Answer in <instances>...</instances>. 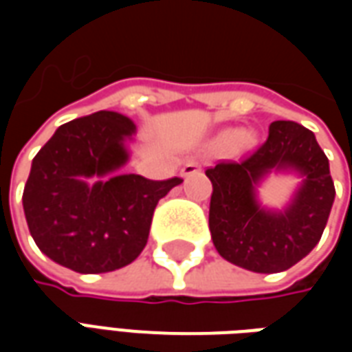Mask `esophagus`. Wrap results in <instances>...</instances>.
I'll return each instance as SVG.
<instances>
[{"label":"esophagus","instance_id":"obj_1","mask_svg":"<svg viewBox=\"0 0 352 352\" xmlns=\"http://www.w3.org/2000/svg\"><path fill=\"white\" fill-rule=\"evenodd\" d=\"M199 171H201V168H199L198 162H186L183 166V169H181L183 177H192L196 175V173H199Z\"/></svg>","mask_w":352,"mask_h":352}]
</instances>
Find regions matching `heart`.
<instances>
[{
  "instance_id": "1",
  "label": "heart",
  "mask_w": 352,
  "mask_h": 352,
  "mask_svg": "<svg viewBox=\"0 0 352 352\" xmlns=\"http://www.w3.org/2000/svg\"><path fill=\"white\" fill-rule=\"evenodd\" d=\"M236 139H237V145H243L245 143L241 135L237 138L236 130H230V131H224V133H222V141H224V143H228V145L230 143H236Z\"/></svg>"
}]
</instances>
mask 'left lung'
Wrapping results in <instances>:
<instances>
[{
    "label": "left lung",
    "instance_id": "1",
    "mask_svg": "<svg viewBox=\"0 0 352 352\" xmlns=\"http://www.w3.org/2000/svg\"><path fill=\"white\" fill-rule=\"evenodd\" d=\"M273 170L302 177L285 210H270L258 201L256 188ZM206 175L213 183L209 230L224 260L254 273H279L305 258L320 241L336 188L326 154L302 124L275 120L252 156L221 162Z\"/></svg>",
    "mask_w": 352,
    "mask_h": 352
}]
</instances>
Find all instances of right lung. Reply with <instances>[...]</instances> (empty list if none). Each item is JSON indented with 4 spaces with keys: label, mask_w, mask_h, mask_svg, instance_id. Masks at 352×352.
<instances>
[{
    "label": "right lung",
    "mask_w": 352,
    "mask_h": 352,
    "mask_svg": "<svg viewBox=\"0 0 352 352\" xmlns=\"http://www.w3.org/2000/svg\"><path fill=\"white\" fill-rule=\"evenodd\" d=\"M135 124L115 111L62 124L32 162L22 204L35 245L77 273H107L145 249L156 204L183 179L120 173Z\"/></svg>",
    "instance_id": "add662e5"
}]
</instances>
